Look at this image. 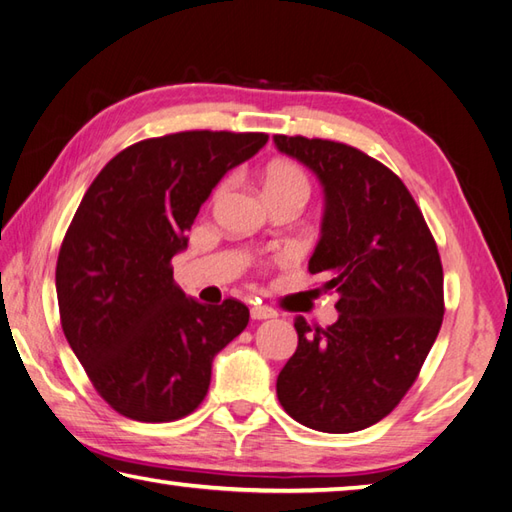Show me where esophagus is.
<instances>
[{
    "label": "esophagus",
    "instance_id": "esophagus-1",
    "mask_svg": "<svg viewBox=\"0 0 512 512\" xmlns=\"http://www.w3.org/2000/svg\"><path fill=\"white\" fill-rule=\"evenodd\" d=\"M249 314H252V320H269V318H276L278 311L271 307H265V305H256V307H252Z\"/></svg>",
    "mask_w": 512,
    "mask_h": 512
}]
</instances>
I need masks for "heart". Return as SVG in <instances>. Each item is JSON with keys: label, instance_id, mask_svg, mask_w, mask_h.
<instances>
[{"label": "heart", "instance_id": "heart-1", "mask_svg": "<svg viewBox=\"0 0 512 512\" xmlns=\"http://www.w3.org/2000/svg\"><path fill=\"white\" fill-rule=\"evenodd\" d=\"M227 190V183L218 187L216 194H223ZM263 190L269 203H283V201H296L307 203L311 194V183L307 172L296 163L289 161H276L265 168L263 172Z\"/></svg>", "mask_w": 512, "mask_h": 512}]
</instances>
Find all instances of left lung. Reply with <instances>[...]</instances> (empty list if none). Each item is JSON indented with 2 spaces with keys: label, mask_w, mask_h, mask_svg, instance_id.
<instances>
[{
  "label": "left lung",
  "mask_w": 512,
  "mask_h": 512,
  "mask_svg": "<svg viewBox=\"0 0 512 512\" xmlns=\"http://www.w3.org/2000/svg\"><path fill=\"white\" fill-rule=\"evenodd\" d=\"M276 148L325 187L322 236L309 260L338 294V320L311 329L276 382L296 422L353 433L387 417L413 387L440 333L444 271L411 192L387 165L347 143L276 134Z\"/></svg>",
  "instance_id": "8db88e82"
}]
</instances>
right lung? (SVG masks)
<instances>
[{"mask_svg": "<svg viewBox=\"0 0 512 512\" xmlns=\"http://www.w3.org/2000/svg\"><path fill=\"white\" fill-rule=\"evenodd\" d=\"M265 132L190 130L145 139L106 163L57 258L61 329L92 387L137 422H174L205 400L212 360L249 322L241 300L203 305L172 258L216 183Z\"/></svg>", "mask_w": 512, "mask_h": 512, "instance_id": "right-lung-1", "label": "right lung"}]
</instances>
